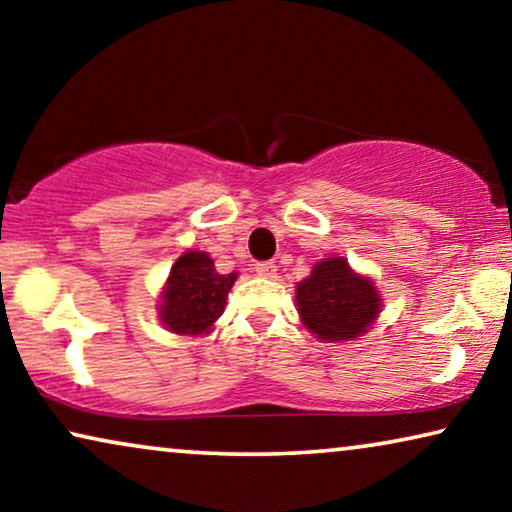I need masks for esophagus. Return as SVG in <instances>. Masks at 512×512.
I'll list each match as a JSON object with an SVG mask.
<instances>
[{"label":"esophagus","instance_id":"1","mask_svg":"<svg viewBox=\"0 0 512 512\" xmlns=\"http://www.w3.org/2000/svg\"><path fill=\"white\" fill-rule=\"evenodd\" d=\"M256 275H258V277H265V279H272V277H277V265L272 263V261L256 263Z\"/></svg>","mask_w":512,"mask_h":512}]
</instances>
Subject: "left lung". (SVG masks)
<instances>
[{
	"mask_svg": "<svg viewBox=\"0 0 512 512\" xmlns=\"http://www.w3.org/2000/svg\"><path fill=\"white\" fill-rule=\"evenodd\" d=\"M300 321L321 342L359 338L373 326L382 296L373 279L349 268L347 258L333 256L314 265L310 277L296 284Z\"/></svg>",
	"mask_w": 512,
	"mask_h": 512,
	"instance_id": "obj_1",
	"label": "left lung"
}]
</instances>
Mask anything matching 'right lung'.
<instances>
[{"label":"right lung","instance_id":"obj_1","mask_svg":"<svg viewBox=\"0 0 512 512\" xmlns=\"http://www.w3.org/2000/svg\"><path fill=\"white\" fill-rule=\"evenodd\" d=\"M237 272L219 275L205 251H186L172 265L160 296V321L177 335H202L212 331L223 314L228 291Z\"/></svg>","mask_w":512,"mask_h":512}]
</instances>
